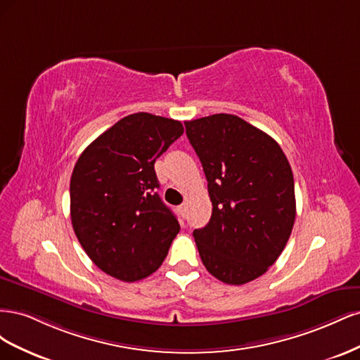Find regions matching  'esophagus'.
Wrapping results in <instances>:
<instances>
[{"label": "esophagus", "instance_id": "1", "mask_svg": "<svg viewBox=\"0 0 360 360\" xmlns=\"http://www.w3.org/2000/svg\"><path fill=\"white\" fill-rule=\"evenodd\" d=\"M186 210H188V205L186 204H181L180 207H179V212L184 216V214H186Z\"/></svg>", "mask_w": 360, "mask_h": 360}]
</instances>
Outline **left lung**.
<instances>
[{"label": "left lung", "mask_w": 360, "mask_h": 360, "mask_svg": "<svg viewBox=\"0 0 360 360\" xmlns=\"http://www.w3.org/2000/svg\"><path fill=\"white\" fill-rule=\"evenodd\" d=\"M212 201L209 224L193 231L202 264L242 285L269 270L284 250L296 197L290 163L276 141L231 114L184 122Z\"/></svg>", "instance_id": "left-lung-1"}]
</instances>
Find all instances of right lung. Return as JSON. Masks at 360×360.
Wrapping results in <instances>:
<instances>
[{"label":"right lung","mask_w":360,"mask_h":360,"mask_svg":"<svg viewBox=\"0 0 360 360\" xmlns=\"http://www.w3.org/2000/svg\"><path fill=\"white\" fill-rule=\"evenodd\" d=\"M183 135L177 120L136 112L86 147L70 179L73 231L93 263L124 282L150 276L180 231L156 189V159Z\"/></svg>","instance_id":"1"}]
</instances>
